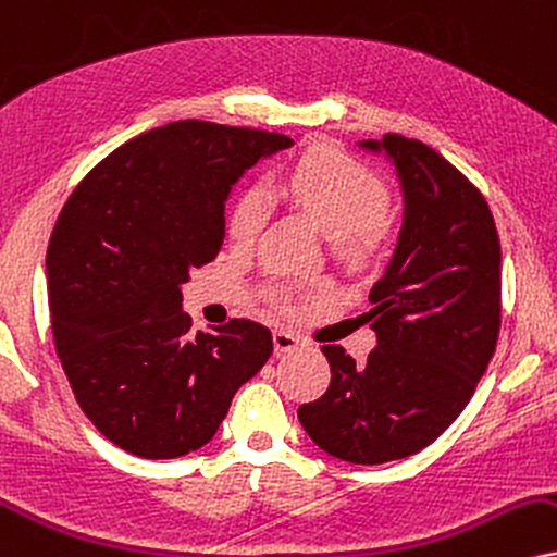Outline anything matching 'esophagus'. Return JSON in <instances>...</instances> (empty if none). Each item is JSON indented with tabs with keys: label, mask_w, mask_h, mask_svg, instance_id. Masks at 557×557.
I'll list each match as a JSON object with an SVG mask.
<instances>
[{
	"label": "esophagus",
	"mask_w": 557,
	"mask_h": 557,
	"mask_svg": "<svg viewBox=\"0 0 557 557\" xmlns=\"http://www.w3.org/2000/svg\"><path fill=\"white\" fill-rule=\"evenodd\" d=\"M297 346H299V338L294 333H289V331L273 333V348H276V354H289Z\"/></svg>",
	"instance_id": "esophagus-1"
}]
</instances>
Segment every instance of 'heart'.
<instances>
[{
    "label": "heart",
    "instance_id": "b5f03b06",
    "mask_svg": "<svg viewBox=\"0 0 557 557\" xmlns=\"http://www.w3.org/2000/svg\"><path fill=\"white\" fill-rule=\"evenodd\" d=\"M276 190L292 198L333 243L369 252L387 232V190L367 164L331 147H314L289 162L276 177ZM265 198L250 190L230 214L232 243L250 245L265 224ZM289 299V292H278Z\"/></svg>",
    "mask_w": 557,
    "mask_h": 557
}]
</instances>
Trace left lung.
I'll return each instance as SVG.
<instances>
[{"mask_svg":"<svg viewBox=\"0 0 557 557\" xmlns=\"http://www.w3.org/2000/svg\"><path fill=\"white\" fill-rule=\"evenodd\" d=\"M361 147L393 160L405 201L395 256L361 314L376 348L356 363L343 346H322L331 384L297 416L327 455L382 465L436 442L488 369L500 331V243L483 194L423 141L384 134Z\"/></svg>","mask_w":557,"mask_h":557,"instance_id":"1","label":"left lung"}]
</instances>
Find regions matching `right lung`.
Listing matches in <instances>:
<instances>
[{"instance_id": "right-lung-1", "label": "right lung", "mask_w": 557, "mask_h": 557, "mask_svg": "<svg viewBox=\"0 0 557 557\" xmlns=\"http://www.w3.org/2000/svg\"><path fill=\"white\" fill-rule=\"evenodd\" d=\"M292 144L175 121L95 164L61 209L46 252L53 343L79 408L121 449H201L271 356V331L252 320L190 333L181 286L216 258L232 185Z\"/></svg>"}]
</instances>
